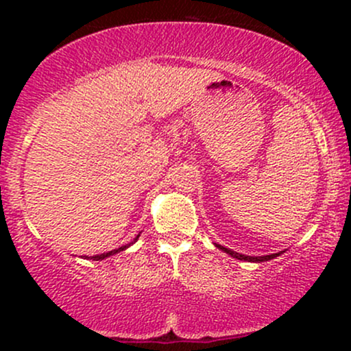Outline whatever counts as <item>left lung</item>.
<instances>
[{"label": "left lung", "instance_id": "left-lung-1", "mask_svg": "<svg viewBox=\"0 0 351 351\" xmlns=\"http://www.w3.org/2000/svg\"><path fill=\"white\" fill-rule=\"evenodd\" d=\"M216 247H219L221 251H224L226 254H229V256H231V257H236V259H239V261H247V263H264V261H271V259H274V257H277V256H279V254H282V252H277V254H271V256L252 257V256H244V254L234 252V251H231V249L224 247V245H219V244H216Z\"/></svg>", "mask_w": 351, "mask_h": 351}]
</instances>
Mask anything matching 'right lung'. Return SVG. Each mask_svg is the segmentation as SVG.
I'll return each instance as SVG.
<instances>
[{"label":"right lung","mask_w":351,"mask_h":351,"mask_svg":"<svg viewBox=\"0 0 351 351\" xmlns=\"http://www.w3.org/2000/svg\"><path fill=\"white\" fill-rule=\"evenodd\" d=\"M136 239H138V236H136ZM128 245H123V247H119V249H114V251H108V252H104V254H99V256H92L90 259H94V261H102V259H106V257H108V256H114V254H117V252H120V251H123V249H127Z\"/></svg>","instance_id":"1"}]
</instances>
